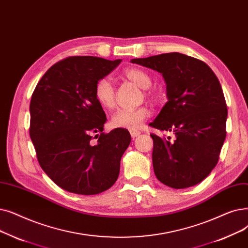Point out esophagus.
<instances>
[{"mask_svg": "<svg viewBox=\"0 0 248 248\" xmlns=\"http://www.w3.org/2000/svg\"><path fill=\"white\" fill-rule=\"evenodd\" d=\"M130 134H131V137H132V138H135V137H137V136L140 135V131L131 130V131H130Z\"/></svg>", "mask_w": 248, "mask_h": 248, "instance_id": "1", "label": "esophagus"}]
</instances>
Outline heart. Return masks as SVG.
<instances>
[{
    "instance_id": "obj_1",
    "label": "heart",
    "mask_w": 248,
    "mask_h": 248,
    "mask_svg": "<svg viewBox=\"0 0 248 248\" xmlns=\"http://www.w3.org/2000/svg\"><path fill=\"white\" fill-rule=\"evenodd\" d=\"M123 75L126 78L131 80L136 86L144 89L145 95L149 98L153 93L149 89L151 86V78L143 69L138 67L126 68ZM95 98L102 107L106 109H113L116 106V89L108 78H101L95 86ZM150 116V110L146 106H141L133 109H119L117 110L112 118L111 125L114 128L136 130L140 128L143 122Z\"/></svg>"
}]
</instances>
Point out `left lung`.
Returning <instances> with one entry per match:
<instances>
[{
    "label": "left lung",
    "instance_id": "8db88e82",
    "mask_svg": "<svg viewBox=\"0 0 248 248\" xmlns=\"http://www.w3.org/2000/svg\"><path fill=\"white\" fill-rule=\"evenodd\" d=\"M131 62L157 70L167 82L169 101L149 124L174 135L150 134L157 180L173 188L201 183L216 167L226 137L227 106L217 77L204 62L180 52Z\"/></svg>",
    "mask_w": 248,
    "mask_h": 248
}]
</instances>
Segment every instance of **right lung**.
I'll use <instances>...</instances> for the list:
<instances>
[{"label": "right lung", "instance_id": "right-lung-1", "mask_svg": "<svg viewBox=\"0 0 248 248\" xmlns=\"http://www.w3.org/2000/svg\"><path fill=\"white\" fill-rule=\"evenodd\" d=\"M121 62L66 57L47 70L32 93L29 133L38 162L67 192L100 194L119 175L131 136L121 128L103 132L107 118L95 98V86Z\"/></svg>", "mask_w": 248, "mask_h": 248}]
</instances>
